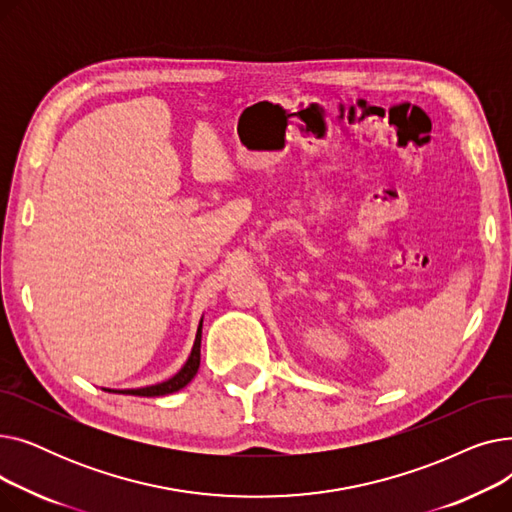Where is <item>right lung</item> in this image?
I'll list each match as a JSON object with an SVG mask.
<instances>
[{
  "mask_svg": "<svg viewBox=\"0 0 512 512\" xmlns=\"http://www.w3.org/2000/svg\"><path fill=\"white\" fill-rule=\"evenodd\" d=\"M201 330H203V317L199 321V328H197V336H195V344H193L191 355H188L186 363L180 367L178 373L172 375L170 380L153 384V386H145V388H130V390L103 388V390L105 392H116V394H130V396H166V394L182 390L188 382L195 378L197 371H199V363H201Z\"/></svg>",
  "mask_w": 512,
  "mask_h": 512,
  "instance_id": "right-lung-1",
  "label": "right lung"
}]
</instances>
